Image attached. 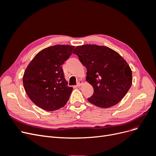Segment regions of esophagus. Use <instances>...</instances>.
Listing matches in <instances>:
<instances>
[{"label": "esophagus", "mask_w": 156, "mask_h": 156, "mask_svg": "<svg viewBox=\"0 0 156 156\" xmlns=\"http://www.w3.org/2000/svg\"><path fill=\"white\" fill-rule=\"evenodd\" d=\"M83 83L82 81H79L78 83H77V86L78 87H81V86L82 85Z\"/></svg>", "instance_id": "obj_1"}]
</instances>
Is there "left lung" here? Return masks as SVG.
Segmentation results:
<instances>
[{"mask_svg":"<svg viewBox=\"0 0 156 156\" xmlns=\"http://www.w3.org/2000/svg\"><path fill=\"white\" fill-rule=\"evenodd\" d=\"M73 53L87 68L86 81L94 88L88 101L101 108L119 103L132 84L131 69L126 61L117 52L103 45H79Z\"/></svg>","mask_w":156,"mask_h":156,"instance_id":"obj_1","label":"left lung"}]
</instances>
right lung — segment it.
Segmentation results:
<instances>
[{
	"label": "right lung",
	"instance_id": "add662e5",
	"mask_svg": "<svg viewBox=\"0 0 156 156\" xmlns=\"http://www.w3.org/2000/svg\"><path fill=\"white\" fill-rule=\"evenodd\" d=\"M75 47L56 45L40 51L28 65L23 77L25 92L37 107L53 111L66 104L73 88L68 86L61 67Z\"/></svg>",
	"mask_w": 156,
	"mask_h": 156
}]
</instances>
